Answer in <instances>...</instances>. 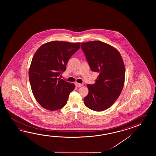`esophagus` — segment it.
<instances>
[{
	"instance_id": "obj_1",
	"label": "esophagus",
	"mask_w": 156,
	"mask_h": 156,
	"mask_svg": "<svg viewBox=\"0 0 156 156\" xmlns=\"http://www.w3.org/2000/svg\"><path fill=\"white\" fill-rule=\"evenodd\" d=\"M82 84H80V83H76V87H78V88L82 87Z\"/></svg>"
}]
</instances>
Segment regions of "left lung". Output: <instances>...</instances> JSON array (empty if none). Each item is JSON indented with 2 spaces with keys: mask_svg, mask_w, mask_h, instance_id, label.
Segmentation results:
<instances>
[{
  "mask_svg": "<svg viewBox=\"0 0 156 156\" xmlns=\"http://www.w3.org/2000/svg\"><path fill=\"white\" fill-rule=\"evenodd\" d=\"M81 48L91 71L99 74L93 84H88L85 106L95 112L108 109L115 103L123 88L125 68L120 53L101 41L83 42Z\"/></svg>",
  "mask_w": 156,
  "mask_h": 156,
  "instance_id": "left-lung-1",
  "label": "left lung"
}]
</instances>
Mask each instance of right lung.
I'll return each instance as SVG.
<instances>
[{"instance_id":"1","label":"right lung","mask_w":156,"mask_h":156,"mask_svg":"<svg viewBox=\"0 0 156 156\" xmlns=\"http://www.w3.org/2000/svg\"><path fill=\"white\" fill-rule=\"evenodd\" d=\"M80 46V42L51 41L42 44L34 55L29 71L30 83L36 100L44 109L57 110L67 104L75 85L58 77Z\"/></svg>"}]
</instances>
